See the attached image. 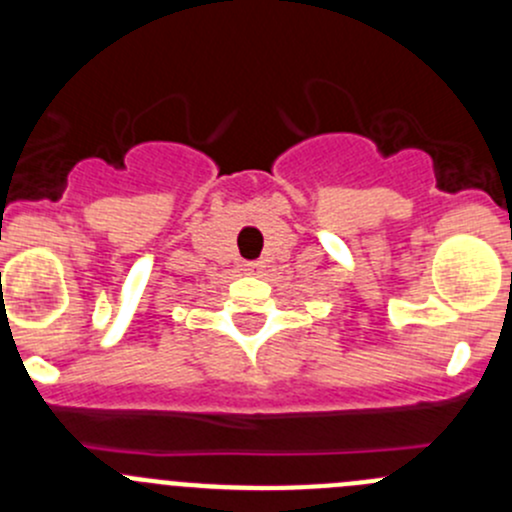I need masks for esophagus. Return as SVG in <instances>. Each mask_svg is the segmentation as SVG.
<instances>
[{
    "label": "esophagus",
    "mask_w": 512,
    "mask_h": 512,
    "mask_svg": "<svg viewBox=\"0 0 512 512\" xmlns=\"http://www.w3.org/2000/svg\"><path fill=\"white\" fill-rule=\"evenodd\" d=\"M245 270L247 272H257V270H260V262H245Z\"/></svg>",
    "instance_id": "esophagus-1"
}]
</instances>
